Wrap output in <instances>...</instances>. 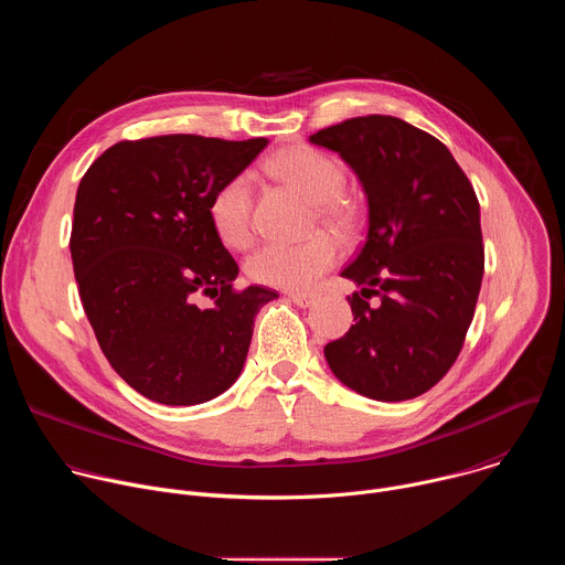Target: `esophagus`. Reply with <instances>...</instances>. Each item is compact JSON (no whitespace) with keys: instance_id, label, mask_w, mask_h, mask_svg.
<instances>
[{"instance_id":"esophagus-1","label":"esophagus","mask_w":565,"mask_h":565,"mask_svg":"<svg viewBox=\"0 0 565 565\" xmlns=\"http://www.w3.org/2000/svg\"><path fill=\"white\" fill-rule=\"evenodd\" d=\"M288 297H290L292 303H297V306H301V308H308V306H312V303L317 301V297L310 295V292H290Z\"/></svg>"}]
</instances>
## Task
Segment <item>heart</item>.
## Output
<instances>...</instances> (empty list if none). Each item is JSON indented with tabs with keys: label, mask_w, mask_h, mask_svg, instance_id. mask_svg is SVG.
<instances>
[{
	"label": "heart",
	"mask_w": 565,
	"mask_h": 565,
	"mask_svg": "<svg viewBox=\"0 0 565 565\" xmlns=\"http://www.w3.org/2000/svg\"><path fill=\"white\" fill-rule=\"evenodd\" d=\"M266 172L279 183L295 190L308 203L317 205V214L333 223L349 225L351 207L342 196L347 174L329 153L297 145L277 151ZM207 216L214 234L227 248H244L253 232V185L238 174L227 179L210 199ZM340 259V246L327 234H317L299 244L259 246L246 262V273L255 284L308 290L321 275L329 273Z\"/></svg>",
	"instance_id": "heart-1"
}]
</instances>
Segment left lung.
<instances>
[{
    "mask_svg": "<svg viewBox=\"0 0 565 565\" xmlns=\"http://www.w3.org/2000/svg\"><path fill=\"white\" fill-rule=\"evenodd\" d=\"M369 201V230L342 277L355 324L324 347L335 377L382 402L429 391L456 362L486 270L476 192L451 151L393 116H360L319 129ZM379 297L377 305L367 299Z\"/></svg>",
    "mask_w": 565,
    "mask_h": 565,
    "instance_id": "1",
    "label": "left lung"
}]
</instances>
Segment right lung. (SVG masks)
I'll return each instance as SVG.
<instances>
[{
    "mask_svg": "<svg viewBox=\"0 0 565 565\" xmlns=\"http://www.w3.org/2000/svg\"><path fill=\"white\" fill-rule=\"evenodd\" d=\"M266 138L170 134L109 147L79 181L73 273L114 371L160 405H201L244 369L259 308L277 290H236L238 266L207 205ZM205 294L213 306L201 309Z\"/></svg>",
    "mask_w": 565,
    "mask_h": 565,
    "instance_id": "add662e5",
    "label": "right lung"
}]
</instances>
